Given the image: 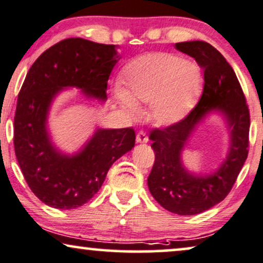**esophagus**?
<instances>
[{
	"label": "esophagus",
	"instance_id": "obj_1",
	"mask_svg": "<svg viewBox=\"0 0 263 263\" xmlns=\"http://www.w3.org/2000/svg\"><path fill=\"white\" fill-rule=\"evenodd\" d=\"M136 141L137 143H147L148 142V136L144 131H138L137 135H136Z\"/></svg>",
	"mask_w": 263,
	"mask_h": 263
}]
</instances>
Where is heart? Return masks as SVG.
I'll use <instances>...</instances> for the list:
<instances>
[{
    "label": "heart",
    "mask_w": 263,
    "mask_h": 263,
    "mask_svg": "<svg viewBox=\"0 0 263 263\" xmlns=\"http://www.w3.org/2000/svg\"><path fill=\"white\" fill-rule=\"evenodd\" d=\"M125 94L123 107L134 110L135 104H149V118L165 126L187 115L202 87V73L195 63L179 56L153 52L136 59L122 71Z\"/></svg>",
    "instance_id": "obj_1"
}]
</instances>
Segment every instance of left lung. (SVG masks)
Instances as JSON below:
<instances>
[{"mask_svg": "<svg viewBox=\"0 0 263 263\" xmlns=\"http://www.w3.org/2000/svg\"><path fill=\"white\" fill-rule=\"evenodd\" d=\"M175 47L194 58L203 69V91L187 116L151 131L156 160L148 176V189L166 211L194 216L219 203L233 189L248 158L250 112L235 72L216 47L200 40L178 43ZM211 111H219L226 119L230 152L217 172L196 176L182 165L181 153L195 126Z\"/></svg>", "mask_w": 263, "mask_h": 263, "instance_id": "8db88e82", "label": "left lung"}]
</instances>
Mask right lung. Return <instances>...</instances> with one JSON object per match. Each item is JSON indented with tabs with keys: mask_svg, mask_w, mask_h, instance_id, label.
Here are the masks:
<instances>
[{
	"mask_svg": "<svg viewBox=\"0 0 263 263\" xmlns=\"http://www.w3.org/2000/svg\"><path fill=\"white\" fill-rule=\"evenodd\" d=\"M118 46L69 37L44 51L33 63L18 94L14 152L33 194L59 210L81 207L99 191L110 166L135 147L132 127L98 128L73 156L50 140L47 115L66 87L81 88L88 98L105 101L107 80L119 61Z\"/></svg>",
	"mask_w": 263,
	"mask_h": 263,
	"instance_id": "1",
	"label": "right lung"
}]
</instances>
